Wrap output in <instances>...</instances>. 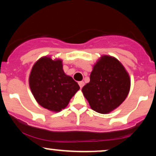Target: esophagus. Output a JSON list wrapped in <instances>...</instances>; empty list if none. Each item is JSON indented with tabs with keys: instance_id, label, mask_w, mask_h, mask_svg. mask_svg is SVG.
I'll list each match as a JSON object with an SVG mask.
<instances>
[{
	"instance_id": "esophagus-1",
	"label": "esophagus",
	"mask_w": 156,
	"mask_h": 156,
	"mask_svg": "<svg viewBox=\"0 0 156 156\" xmlns=\"http://www.w3.org/2000/svg\"><path fill=\"white\" fill-rule=\"evenodd\" d=\"M78 84H79V87L80 89H82V87L84 86V82L83 81H79L78 82Z\"/></svg>"
}]
</instances>
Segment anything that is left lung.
Instances as JSON below:
<instances>
[{"mask_svg": "<svg viewBox=\"0 0 156 156\" xmlns=\"http://www.w3.org/2000/svg\"><path fill=\"white\" fill-rule=\"evenodd\" d=\"M130 80L122 64L114 57L103 55L94 64L90 81L82 89L93 110L108 114L125 101Z\"/></svg>", "mask_w": 156, "mask_h": 156, "instance_id": "1", "label": "left lung"}]
</instances>
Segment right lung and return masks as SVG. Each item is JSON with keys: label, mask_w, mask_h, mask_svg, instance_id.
<instances>
[{"label": "right lung", "mask_w": 156, "mask_h": 156, "mask_svg": "<svg viewBox=\"0 0 156 156\" xmlns=\"http://www.w3.org/2000/svg\"><path fill=\"white\" fill-rule=\"evenodd\" d=\"M29 86L36 101L41 106L60 112L68 105L79 90L78 83L65 74L62 61L43 57L34 64L29 76Z\"/></svg>", "instance_id": "obj_1"}]
</instances>
